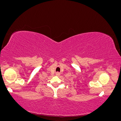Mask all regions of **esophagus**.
Returning <instances> with one entry per match:
<instances>
[{"mask_svg": "<svg viewBox=\"0 0 121 121\" xmlns=\"http://www.w3.org/2000/svg\"><path fill=\"white\" fill-rule=\"evenodd\" d=\"M60 74H59V73H56V75H59Z\"/></svg>", "mask_w": 121, "mask_h": 121, "instance_id": "obj_1", "label": "esophagus"}]
</instances>
